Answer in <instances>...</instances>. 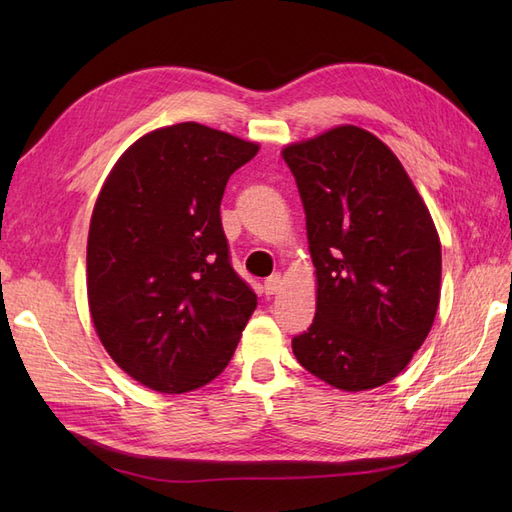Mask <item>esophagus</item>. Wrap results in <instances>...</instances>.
<instances>
[{
    "label": "esophagus",
    "mask_w": 512,
    "mask_h": 512,
    "mask_svg": "<svg viewBox=\"0 0 512 512\" xmlns=\"http://www.w3.org/2000/svg\"><path fill=\"white\" fill-rule=\"evenodd\" d=\"M280 284H282V275L275 273V275L267 277L265 284H262V292H265L267 297H271V294H275L277 290H280Z\"/></svg>",
    "instance_id": "1"
}]
</instances>
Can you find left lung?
<instances>
[{
	"label": "left lung",
	"instance_id": "obj_1",
	"mask_svg": "<svg viewBox=\"0 0 512 512\" xmlns=\"http://www.w3.org/2000/svg\"><path fill=\"white\" fill-rule=\"evenodd\" d=\"M282 156L318 280L314 322L292 352L335 389H376L406 369L436 318V226L395 153L367 130L339 126Z\"/></svg>",
	"mask_w": 512,
	"mask_h": 512
}]
</instances>
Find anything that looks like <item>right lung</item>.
Here are the masks:
<instances>
[{
	"label": "right lung",
	"mask_w": 512,
	"mask_h": 512,
	"mask_svg": "<svg viewBox=\"0 0 512 512\" xmlns=\"http://www.w3.org/2000/svg\"><path fill=\"white\" fill-rule=\"evenodd\" d=\"M256 153L185 121L138 138L102 185L87 239L89 312L111 359L153 391L218 378L256 309L220 218L230 175Z\"/></svg>",
	"instance_id": "1"
}]
</instances>
